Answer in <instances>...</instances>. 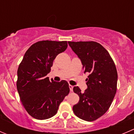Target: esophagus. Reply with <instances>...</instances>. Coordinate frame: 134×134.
<instances>
[{
  "instance_id": "1",
  "label": "esophagus",
  "mask_w": 134,
  "mask_h": 134,
  "mask_svg": "<svg viewBox=\"0 0 134 134\" xmlns=\"http://www.w3.org/2000/svg\"><path fill=\"white\" fill-rule=\"evenodd\" d=\"M69 89H70V90H71V92H72V90H73V86H72V85H71V84H69Z\"/></svg>"
}]
</instances>
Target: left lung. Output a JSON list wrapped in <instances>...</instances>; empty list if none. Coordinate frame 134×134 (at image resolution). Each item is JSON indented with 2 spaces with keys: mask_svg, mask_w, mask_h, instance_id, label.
Segmentation results:
<instances>
[{
  "mask_svg": "<svg viewBox=\"0 0 134 134\" xmlns=\"http://www.w3.org/2000/svg\"><path fill=\"white\" fill-rule=\"evenodd\" d=\"M80 59L88 88L81 92L79 86L73 91L79 102L72 110L76 116L86 121H93L103 116L109 109L116 92L118 74L116 66L107 50L94 41L68 42Z\"/></svg>",
  "mask_w": 134,
  "mask_h": 134,
  "instance_id": "8db88e82",
  "label": "left lung"
}]
</instances>
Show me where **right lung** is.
<instances>
[{"label":"right lung","mask_w":134,"mask_h":134,"mask_svg":"<svg viewBox=\"0 0 134 134\" xmlns=\"http://www.w3.org/2000/svg\"><path fill=\"white\" fill-rule=\"evenodd\" d=\"M67 46V41H38L30 46L19 64L17 90L24 108L35 119L54 116L69 93L67 81H50L46 76L55 57Z\"/></svg>","instance_id":"1"}]
</instances>
